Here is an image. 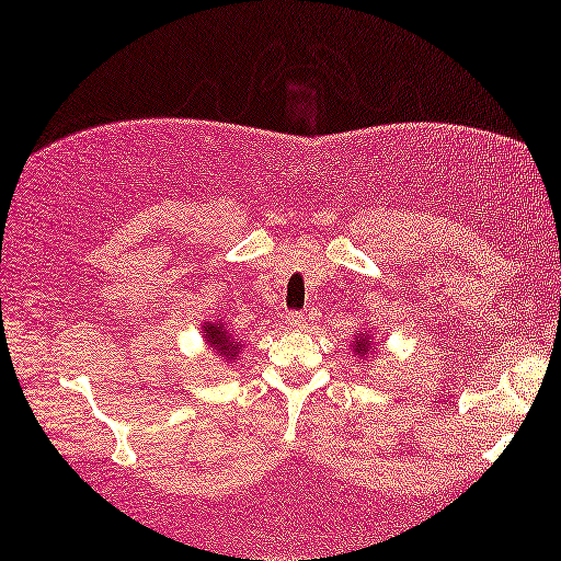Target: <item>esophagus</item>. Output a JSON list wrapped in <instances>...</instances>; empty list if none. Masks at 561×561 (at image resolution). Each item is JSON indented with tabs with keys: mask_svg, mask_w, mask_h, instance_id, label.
<instances>
[{
	"mask_svg": "<svg viewBox=\"0 0 561 561\" xmlns=\"http://www.w3.org/2000/svg\"><path fill=\"white\" fill-rule=\"evenodd\" d=\"M286 323H288V328H302V325L308 323V318L302 316V313H298V310H293V313L286 316Z\"/></svg>",
	"mask_w": 561,
	"mask_h": 561,
	"instance_id": "obj_1",
	"label": "esophagus"
}]
</instances>
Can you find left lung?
Wrapping results in <instances>:
<instances>
[{
    "mask_svg": "<svg viewBox=\"0 0 561 561\" xmlns=\"http://www.w3.org/2000/svg\"><path fill=\"white\" fill-rule=\"evenodd\" d=\"M365 347H367V343H365V341H357V343H355V353H360V351H365Z\"/></svg>",
    "mask_w": 561,
    "mask_h": 561,
    "instance_id": "8db88e82",
    "label": "left lung"
}]
</instances>
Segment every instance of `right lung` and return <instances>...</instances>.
<instances>
[{"instance_id":"add662e5","label":"right lung","mask_w":561,"mask_h":561,"mask_svg":"<svg viewBox=\"0 0 561 561\" xmlns=\"http://www.w3.org/2000/svg\"><path fill=\"white\" fill-rule=\"evenodd\" d=\"M206 337L220 355H233V351H238V347L231 343V337L226 335V330L220 325H206Z\"/></svg>"}]
</instances>
